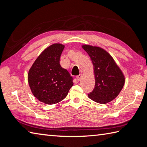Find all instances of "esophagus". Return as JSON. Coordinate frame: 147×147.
I'll return each mask as SVG.
<instances>
[{"mask_svg": "<svg viewBox=\"0 0 147 147\" xmlns=\"http://www.w3.org/2000/svg\"><path fill=\"white\" fill-rule=\"evenodd\" d=\"M81 78H82V74H80L79 75L76 76V79H77V80H78V81H80V80Z\"/></svg>", "mask_w": 147, "mask_h": 147, "instance_id": "obj_1", "label": "esophagus"}]
</instances>
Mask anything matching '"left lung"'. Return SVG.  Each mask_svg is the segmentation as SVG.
<instances>
[{"instance_id":"obj_1","label":"left lung","mask_w":147,"mask_h":147,"mask_svg":"<svg viewBox=\"0 0 147 147\" xmlns=\"http://www.w3.org/2000/svg\"><path fill=\"white\" fill-rule=\"evenodd\" d=\"M93 64L95 85L89 98L96 102L106 104L115 99L124 85L123 72L110 54L98 47L82 46Z\"/></svg>"}]
</instances>
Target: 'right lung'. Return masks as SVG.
I'll return each instance as SVG.
<instances>
[{"mask_svg":"<svg viewBox=\"0 0 147 147\" xmlns=\"http://www.w3.org/2000/svg\"><path fill=\"white\" fill-rule=\"evenodd\" d=\"M64 47L59 43L47 47L29 70L28 80L32 93L45 104H54L63 100L73 85V77L59 64Z\"/></svg>","mask_w":147,"mask_h":147,"instance_id":"add662e5","label":"right lung"}]
</instances>
